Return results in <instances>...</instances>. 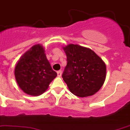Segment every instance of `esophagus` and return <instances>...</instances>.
<instances>
[{"instance_id": "1", "label": "esophagus", "mask_w": 130, "mask_h": 130, "mask_svg": "<svg viewBox=\"0 0 130 130\" xmlns=\"http://www.w3.org/2000/svg\"><path fill=\"white\" fill-rule=\"evenodd\" d=\"M57 73L58 77H61V74H62V71L61 70L58 71L57 72Z\"/></svg>"}]
</instances>
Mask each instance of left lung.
<instances>
[{
  "mask_svg": "<svg viewBox=\"0 0 130 130\" xmlns=\"http://www.w3.org/2000/svg\"><path fill=\"white\" fill-rule=\"evenodd\" d=\"M63 49L67 65L62 77L71 92L81 98L98 92L106 77L105 63L90 48L70 44Z\"/></svg>",
  "mask_w": 130,
  "mask_h": 130,
  "instance_id": "left-lung-1",
  "label": "left lung"
}]
</instances>
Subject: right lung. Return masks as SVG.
Masks as SVG:
<instances>
[{"label":"right lung","mask_w":130,"mask_h":130,"mask_svg":"<svg viewBox=\"0 0 130 130\" xmlns=\"http://www.w3.org/2000/svg\"><path fill=\"white\" fill-rule=\"evenodd\" d=\"M14 75L24 92L37 96L47 90L57 74L53 70L43 47L36 45L21 58L14 69Z\"/></svg>","instance_id":"obj_1"}]
</instances>
